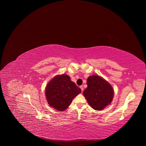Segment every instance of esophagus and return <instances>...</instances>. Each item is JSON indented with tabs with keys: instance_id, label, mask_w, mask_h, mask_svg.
Listing matches in <instances>:
<instances>
[{
	"instance_id": "esophagus-1",
	"label": "esophagus",
	"mask_w": 146,
	"mask_h": 146,
	"mask_svg": "<svg viewBox=\"0 0 146 146\" xmlns=\"http://www.w3.org/2000/svg\"><path fill=\"white\" fill-rule=\"evenodd\" d=\"M80 88H81V91H82V92H83V90H84V88H83V86H81L80 87Z\"/></svg>"
}]
</instances>
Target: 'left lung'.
<instances>
[{
	"instance_id": "obj_1",
	"label": "left lung",
	"mask_w": 146,
	"mask_h": 146,
	"mask_svg": "<svg viewBox=\"0 0 146 146\" xmlns=\"http://www.w3.org/2000/svg\"><path fill=\"white\" fill-rule=\"evenodd\" d=\"M87 88L83 92L89 105L96 110H101L110 104L114 91L112 87L102 77L93 75L87 79Z\"/></svg>"
}]
</instances>
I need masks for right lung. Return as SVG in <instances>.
Segmentation results:
<instances>
[{"instance_id":"obj_1","label":"right lung","mask_w":146,"mask_h":146,"mask_svg":"<svg viewBox=\"0 0 146 146\" xmlns=\"http://www.w3.org/2000/svg\"><path fill=\"white\" fill-rule=\"evenodd\" d=\"M81 92L69 76L62 74L52 78L47 84L46 96L50 106L58 111L66 110L73 99Z\"/></svg>"}]
</instances>
